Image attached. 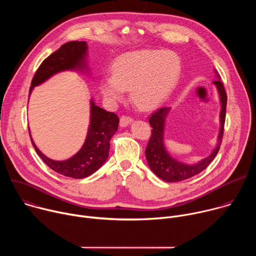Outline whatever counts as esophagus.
Returning a JSON list of instances; mask_svg holds the SVG:
<instances>
[{"instance_id": "34e87169", "label": "esophagus", "mask_w": 256, "mask_h": 256, "mask_svg": "<svg viewBox=\"0 0 256 256\" xmlns=\"http://www.w3.org/2000/svg\"><path fill=\"white\" fill-rule=\"evenodd\" d=\"M132 122V116H122L120 118V126H128Z\"/></svg>"}]
</instances>
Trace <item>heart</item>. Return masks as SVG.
I'll return each mask as SVG.
<instances>
[{
  "mask_svg": "<svg viewBox=\"0 0 256 256\" xmlns=\"http://www.w3.org/2000/svg\"><path fill=\"white\" fill-rule=\"evenodd\" d=\"M181 64L176 54L169 50H147L128 52L116 58L114 76L101 81V92L112 101L124 98L130 90L134 104L144 110L160 105L174 89L180 75Z\"/></svg>",
  "mask_w": 256,
  "mask_h": 256,
  "instance_id": "heart-1",
  "label": "heart"
}]
</instances>
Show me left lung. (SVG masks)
I'll return each instance as SVG.
<instances>
[{
    "label": "left lung",
    "instance_id": "1",
    "mask_svg": "<svg viewBox=\"0 0 256 256\" xmlns=\"http://www.w3.org/2000/svg\"><path fill=\"white\" fill-rule=\"evenodd\" d=\"M216 72V80L214 81V84L216 86L218 93L221 97L222 110H221V130L218 134V144L212 153L202 162L196 165H188L180 163L173 159L165 150L163 144V130H164V122L165 116L169 110L168 107H161L149 118V124L152 126L151 136L149 138L147 148H146V158H147L148 165L151 170L161 179L166 182H178L188 179L202 170H204L210 163L214 159L218 150H220L223 134H224V126L226 118V107H227V94L225 87L221 82V77L218 70Z\"/></svg>",
    "mask_w": 256,
    "mask_h": 256
}]
</instances>
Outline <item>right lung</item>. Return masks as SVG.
Returning a JSON list of instances; mask_svg holds the SVG:
<instances>
[{
  "label": "right lung",
  "instance_id": "add662e5",
  "mask_svg": "<svg viewBox=\"0 0 256 256\" xmlns=\"http://www.w3.org/2000/svg\"><path fill=\"white\" fill-rule=\"evenodd\" d=\"M86 50L85 42H70L62 44L48 56L36 70L31 81L29 94L34 86L42 84L56 72L81 68L84 64ZM118 122L120 118L114 112H106L91 102V120L85 144L74 157L66 161L48 159L38 149L31 136L30 140L36 153L50 168L62 175L79 179L91 175L106 161L110 140L118 130Z\"/></svg>",
  "mask_w": 256,
  "mask_h": 256
}]
</instances>
